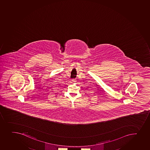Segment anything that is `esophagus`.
<instances>
[{
	"label": "esophagus",
	"mask_w": 150,
	"mask_h": 150,
	"mask_svg": "<svg viewBox=\"0 0 150 150\" xmlns=\"http://www.w3.org/2000/svg\"><path fill=\"white\" fill-rule=\"evenodd\" d=\"M71 81H72L73 83H76V79H73L71 80Z\"/></svg>",
	"instance_id": "1"
}]
</instances>
